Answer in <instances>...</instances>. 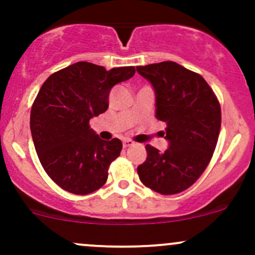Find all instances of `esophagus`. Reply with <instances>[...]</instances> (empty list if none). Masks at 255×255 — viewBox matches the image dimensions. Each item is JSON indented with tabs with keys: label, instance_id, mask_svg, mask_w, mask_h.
Masks as SVG:
<instances>
[{
	"label": "esophagus",
	"instance_id": "1",
	"mask_svg": "<svg viewBox=\"0 0 255 255\" xmlns=\"http://www.w3.org/2000/svg\"><path fill=\"white\" fill-rule=\"evenodd\" d=\"M134 145V142L130 139H125L123 140V148H128V146H132Z\"/></svg>",
	"mask_w": 255,
	"mask_h": 255
}]
</instances>
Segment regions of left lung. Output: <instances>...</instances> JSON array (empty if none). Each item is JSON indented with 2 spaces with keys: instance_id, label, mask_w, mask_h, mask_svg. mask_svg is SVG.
I'll return each mask as SVG.
<instances>
[{
  "instance_id": "obj_1",
  "label": "left lung",
  "mask_w": 255,
  "mask_h": 255,
  "mask_svg": "<svg viewBox=\"0 0 255 255\" xmlns=\"http://www.w3.org/2000/svg\"><path fill=\"white\" fill-rule=\"evenodd\" d=\"M156 96V118L166 123L169 148L146 144L148 156L137 171L146 187L161 195L185 191L210 164L221 128V106L206 80L174 61L138 66Z\"/></svg>"
}]
</instances>
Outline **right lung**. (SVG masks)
<instances>
[{
	"instance_id": "right-lung-1",
	"label": "right lung",
	"mask_w": 255,
	"mask_h": 255,
	"mask_svg": "<svg viewBox=\"0 0 255 255\" xmlns=\"http://www.w3.org/2000/svg\"><path fill=\"white\" fill-rule=\"evenodd\" d=\"M134 73V66L106 70L79 61L51 74L40 87L30 111L33 143L45 173L65 191L87 195L107 181L122 142L100 139L90 120L109 109L112 87Z\"/></svg>"
}]
</instances>
